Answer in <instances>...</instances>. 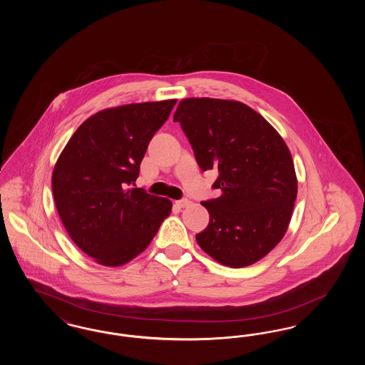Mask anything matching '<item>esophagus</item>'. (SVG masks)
I'll use <instances>...</instances> for the list:
<instances>
[{
    "label": "esophagus",
    "instance_id": "esophagus-1",
    "mask_svg": "<svg viewBox=\"0 0 365 365\" xmlns=\"http://www.w3.org/2000/svg\"><path fill=\"white\" fill-rule=\"evenodd\" d=\"M175 205H176L178 208H186V207L190 205V201H189L187 198H182V200L175 201Z\"/></svg>",
    "mask_w": 365,
    "mask_h": 365
}]
</instances>
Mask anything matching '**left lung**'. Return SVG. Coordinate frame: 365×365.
I'll use <instances>...</instances> for the list:
<instances>
[{
    "instance_id": "1",
    "label": "left lung",
    "mask_w": 365,
    "mask_h": 365,
    "mask_svg": "<svg viewBox=\"0 0 365 365\" xmlns=\"http://www.w3.org/2000/svg\"><path fill=\"white\" fill-rule=\"evenodd\" d=\"M180 123L202 171L217 170L220 197L202 201L209 225L195 235L215 260L241 268L269 253L283 238L297 197L289 148L256 110L238 101L187 98Z\"/></svg>"
}]
</instances>
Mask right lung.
Masks as SVG:
<instances>
[{
    "instance_id": "add662e5",
    "label": "right lung",
    "mask_w": 365,
    "mask_h": 365,
    "mask_svg": "<svg viewBox=\"0 0 365 365\" xmlns=\"http://www.w3.org/2000/svg\"><path fill=\"white\" fill-rule=\"evenodd\" d=\"M176 100L105 109L82 123L58 157L52 190L71 240L119 267L142 253L171 212L168 198L133 187L148 145Z\"/></svg>"
}]
</instances>
